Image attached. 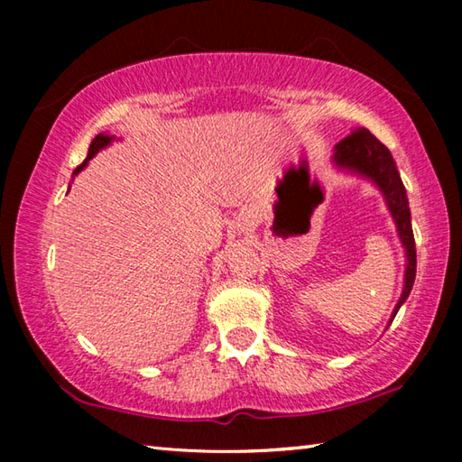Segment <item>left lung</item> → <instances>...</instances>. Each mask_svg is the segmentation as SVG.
Segmentation results:
<instances>
[{
    "instance_id": "1",
    "label": "left lung",
    "mask_w": 462,
    "mask_h": 462,
    "mask_svg": "<svg viewBox=\"0 0 462 462\" xmlns=\"http://www.w3.org/2000/svg\"><path fill=\"white\" fill-rule=\"evenodd\" d=\"M332 162L336 169L344 171V173L358 175L369 179V181L377 187L383 193V199L387 203V209L391 217L397 226V234L405 248V273H403V291L400 301L391 314L389 324L400 308L410 297V291L416 281V242H413L411 232V214L408 195H405V187L400 177V171L395 167L393 156H391L389 148L381 144L366 128H356L350 132V136L340 140L334 146Z\"/></svg>"
}]
</instances>
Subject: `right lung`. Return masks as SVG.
Here are the masks:
<instances>
[{
	"mask_svg": "<svg viewBox=\"0 0 462 462\" xmlns=\"http://www.w3.org/2000/svg\"><path fill=\"white\" fill-rule=\"evenodd\" d=\"M114 140H116V136H109V134H106V132H104V134H97L96 138H93L91 140V144H89V152H88V159H85L83 162H81V165L79 167H77L75 171H73V179L77 177V175H79L81 173V171L85 169V167H88V162L93 159V156H96L99 151H104V148L106 146H109V144H112L114 143ZM69 189H71V185H69Z\"/></svg>",
	"mask_w": 462,
	"mask_h": 462,
	"instance_id": "right-lung-1",
	"label": "right lung"
}]
</instances>
